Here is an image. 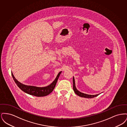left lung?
I'll use <instances>...</instances> for the list:
<instances>
[{
    "instance_id": "left-lung-1",
    "label": "left lung",
    "mask_w": 127,
    "mask_h": 127,
    "mask_svg": "<svg viewBox=\"0 0 127 127\" xmlns=\"http://www.w3.org/2000/svg\"><path fill=\"white\" fill-rule=\"evenodd\" d=\"M73 90L74 91L75 93L77 95L79 96V97H85V98H93L94 97H97L98 95H99L100 94H96V95H88V94H85L83 93H82L80 91H79L76 88V86H75V79L73 77Z\"/></svg>"
}]
</instances>
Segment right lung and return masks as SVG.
Instances as JSON below:
<instances>
[{"mask_svg": "<svg viewBox=\"0 0 127 127\" xmlns=\"http://www.w3.org/2000/svg\"><path fill=\"white\" fill-rule=\"evenodd\" d=\"M61 72L62 71L59 73L57 77L52 83L49 85L48 86L44 87H37L36 86H28L23 84L19 82L18 80H17V79L14 76L12 72L11 73L12 77L15 83L23 91L27 94L36 97H44L48 95V94H49L53 91Z\"/></svg>", "mask_w": 127, "mask_h": 127, "instance_id": "1", "label": "right lung"}]
</instances>
